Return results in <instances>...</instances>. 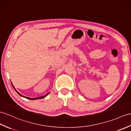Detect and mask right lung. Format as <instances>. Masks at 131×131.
I'll list each match as a JSON object with an SVG mask.
<instances>
[{
  "instance_id": "1",
  "label": "right lung",
  "mask_w": 131,
  "mask_h": 131,
  "mask_svg": "<svg viewBox=\"0 0 131 131\" xmlns=\"http://www.w3.org/2000/svg\"><path fill=\"white\" fill-rule=\"evenodd\" d=\"M13 87L14 88V90H16V92L18 94H19V95H20V96H22V97H24V98H27V99H30V100H35V99H43V98H45V97H46V96L47 95H48V94H49L50 93H47V94H46V95H44V96H41V97H38V98H28V97H26V96H23V95H22V94H20L19 92H17V91L16 90V89H15V88H14V86H13Z\"/></svg>"
}]
</instances>
